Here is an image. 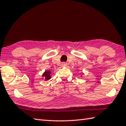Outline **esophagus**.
<instances>
[{
	"label": "esophagus",
	"instance_id": "esophagus-1",
	"mask_svg": "<svg viewBox=\"0 0 126 126\" xmlns=\"http://www.w3.org/2000/svg\"><path fill=\"white\" fill-rule=\"evenodd\" d=\"M66 64L65 63H62V66H66Z\"/></svg>",
	"mask_w": 126,
	"mask_h": 126
}]
</instances>
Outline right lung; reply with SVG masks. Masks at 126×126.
<instances>
[{"label":"right lung","mask_w":126,"mask_h":126,"mask_svg":"<svg viewBox=\"0 0 126 126\" xmlns=\"http://www.w3.org/2000/svg\"><path fill=\"white\" fill-rule=\"evenodd\" d=\"M50 74H51V72L49 71H46L45 72V73H44L43 75V76L45 77V79H46V80H49L50 78Z\"/></svg>","instance_id":"add662e5"}]
</instances>
